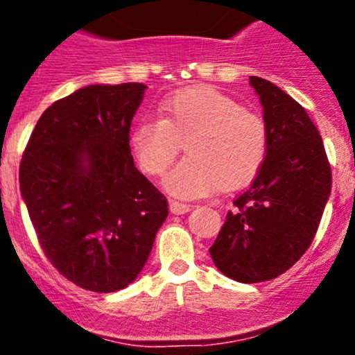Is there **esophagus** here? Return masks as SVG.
Returning a JSON list of instances; mask_svg holds the SVG:
<instances>
[{
	"instance_id": "esophagus-1",
	"label": "esophagus",
	"mask_w": 355,
	"mask_h": 355,
	"mask_svg": "<svg viewBox=\"0 0 355 355\" xmlns=\"http://www.w3.org/2000/svg\"><path fill=\"white\" fill-rule=\"evenodd\" d=\"M170 211L175 215H183L187 214V211H190V205H187V203H182V202H177V200H170Z\"/></svg>"
}]
</instances>
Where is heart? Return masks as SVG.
Segmentation results:
<instances>
[{
	"label": "heart",
	"mask_w": 355,
	"mask_h": 355,
	"mask_svg": "<svg viewBox=\"0 0 355 355\" xmlns=\"http://www.w3.org/2000/svg\"><path fill=\"white\" fill-rule=\"evenodd\" d=\"M185 144L189 157L165 178V189L182 198H200L218 187L248 183L267 158L268 132L262 116L242 108L218 89L198 85L162 101L160 116L138 121L130 135L133 155L145 173L160 177Z\"/></svg>",
	"instance_id": "1"
}]
</instances>
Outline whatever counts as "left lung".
Listing matches in <instances>:
<instances>
[{"label":"left lung","instance_id":"left-lung-1","mask_svg":"<svg viewBox=\"0 0 355 355\" xmlns=\"http://www.w3.org/2000/svg\"><path fill=\"white\" fill-rule=\"evenodd\" d=\"M250 85L263 107L267 158L210 247L215 267L242 284L275 279L305 254L332 187L322 137L305 110L270 81L250 76Z\"/></svg>","mask_w":355,"mask_h":355}]
</instances>
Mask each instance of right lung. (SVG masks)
<instances>
[{"label":"right lung","instance_id":"1","mask_svg":"<svg viewBox=\"0 0 355 355\" xmlns=\"http://www.w3.org/2000/svg\"><path fill=\"white\" fill-rule=\"evenodd\" d=\"M144 83L89 85L48 107L19 164V189L46 259L85 291L132 284L168 215L133 164L130 126Z\"/></svg>","mask_w":355,"mask_h":355}]
</instances>
